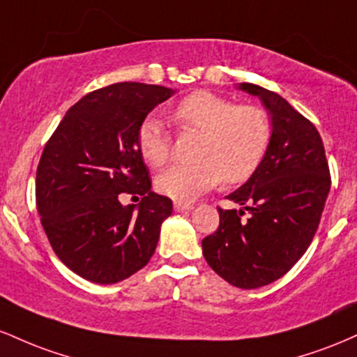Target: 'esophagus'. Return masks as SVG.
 <instances>
[{
  "mask_svg": "<svg viewBox=\"0 0 357 357\" xmlns=\"http://www.w3.org/2000/svg\"><path fill=\"white\" fill-rule=\"evenodd\" d=\"M192 208H195V206H192L191 203H181V202L174 203V210L179 211V213H183V211H191Z\"/></svg>",
  "mask_w": 357,
  "mask_h": 357,
  "instance_id": "obj_1",
  "label": "esophagus"
}]
</instances>
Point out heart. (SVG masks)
<instances>
[{
    "label": "heart",
    "mask_w": 357,
    "mask_h": 357,
    "mask_svg": "<svg viewBox=\"0 0 357 357\" xmlns=\"http://www.w3.org/2000/svg\"><path fill=\"white\" fill-rule=\"evenodd\" d=\"M173 121L184 129L203 132L192 165H174L155 178L162 195L190 202L211 190L221 179L240 184L252 176L267 153L272 124L257 105L235 102L199 90L173 109ZM137 149L149 166L159 167L169 159L171 137L158 117H146L137 129Z\"/></svg>",
    "instance_id": "obj_1"
}]
</instances>
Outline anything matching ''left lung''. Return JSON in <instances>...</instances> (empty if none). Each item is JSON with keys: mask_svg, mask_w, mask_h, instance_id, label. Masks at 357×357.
Instances as JSON below:
<instances>
[{"mask_svg": "<svg viewBox=\"0 0 357 357\" xmlns=\"http://www.w3.org/2000/svg\"><path fill=\"white\" fill-rule=\"evenodd\" d=\"M272 122V137L258 169L228 195L240 210H221L220 227L203 240L208 265L228 284L258 289L285 275L317 231L331 190L322 139L310 121L275 92L253 84ZM245 211L248 219H241Z\"/></svg>", "mask_w": 357, "mask_h": 357, "instance_id": "8db88e82", "label": "left lung"}]
</instances>
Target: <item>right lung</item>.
<instances>
[{"mask_svg":"<svg viewBox=\"0 0 357 357\" xmlns=\"http://www.w3.org/2000/svg\"><path fill=\"white\" fill-rule=\"evenodd\" d=\"M176 90L121 82L72 105L36 169V208L53 252L93 284H117L146 267L173 202L151 191L137 129ZM121 192L141 194L124 207Z\"/></svg>","mask_w":357,"mask_h":357,"instance_id":"add662e5","label":"right lung"}]
</instances>
